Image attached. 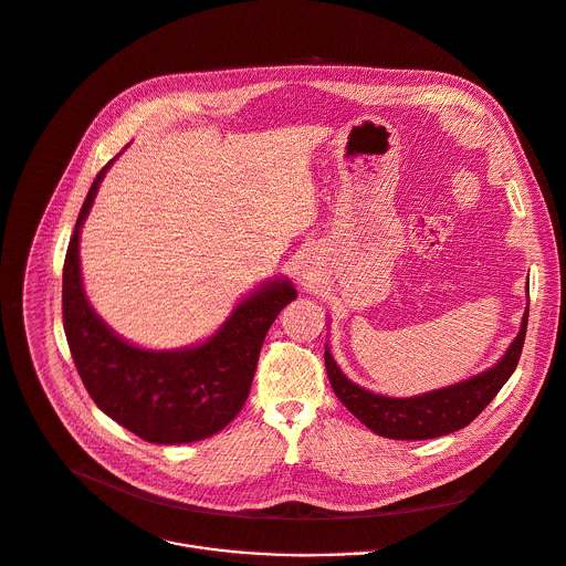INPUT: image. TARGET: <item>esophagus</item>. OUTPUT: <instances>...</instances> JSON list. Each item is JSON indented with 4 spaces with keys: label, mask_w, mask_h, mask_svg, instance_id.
I'll return each mask as SVG.
<instances>
[{
    "label": "esophagus",
    "mask_w": 566,
    "mask_h": 566,
    "mask_svg": "<svg viewBox=\"0 0 566 566\" xmlns=\"http://www.w3.org/2000/svg\"><path fill=\"white\" fill-rule=\"evenodd\" d=\"M303 279H305V274H303ZM307 279H310V274H307Z\"/></svg>",
    "instance_id": "1"
}]
</instances>
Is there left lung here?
<instances>
[{
    "label": "left lung",
    "instance_id": "left-lung-1",
    "mask_svg": "<svg viewBox=\"0 0 566 566\" xmlns=\"http://www.w3.org/2000/svg\"><path fill=\"white\" fill-rule=\"evenodd\" d=\"M528 292V281H526ZM528 296V294H526ZM528 303L522 316V325L504 356L489 369L420 396L391 398L374 394L352 382L336 365L329 347L325 345V369L338 400L374 433L394 440H427L447 436L467 427L502 389L513 374L526 336Z\"/></svg>",
    "mask_w": 566,
    "mask_h": 566
}]
</instances>
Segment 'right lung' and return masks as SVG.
<instances>
[{
	"label": "right lung",
	"mask_w": 566,
	"mask_h": 566,
	"mask_svg": "<svg viewBox=\"0 0 566 566\" xmlns=\"http://www.w3.org/2000/svg\"><path fill=\"white\" fill-rule=\"evenodd\" d=\"M115 159L93 181L64 261L62 305L71 354L95 405L135 436L155 444L203 440L245 405L265 334L296 290L290 279L263 283L237 303L210 338L184 349H146L115 334L88 303L80 265L82 226Z\"/></svg>",
	"instance_id": "add662e5"
}]
</instances>
